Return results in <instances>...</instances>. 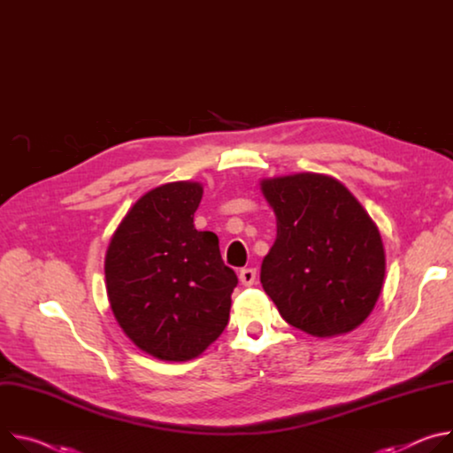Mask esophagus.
<instances>
[{"instance_id": "34e87169", "label": "esophagus", "mask_w": 453, "mask_h": 453, "mask_svg": "<svg viewBox=\"0 0 453 453\" xmlns=\"http://www.w3.org/2000/svg\"><path fill=\"white\" fill-rule=\"evenodd\" d=\"M256 277H257L256 268H244L239 272V280L242 286H254Z\"/></svg>"}]
</instances>
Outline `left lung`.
I'll return each instance as SVG.
<instances>
[{"instance_id":"1","label":"left lung","mask_w":453,"mask_h":453,"mask_svg":"<svg viewBox=\"0 0 453 453\" xmlns=\"http://www.w3.org/2000/svg\"><path fill=\"white\" fill-rule=\"evenodd\" d=\"M277 237L261 282L280 317L311 336L357 329L374 310L385 279L380 230L338 180L296 173L261 180Z\"/></svg>"}]
</instances>
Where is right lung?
I'll return each mask as SVG.
<instances>
[{
  "instance_id": "add662e5",
  "label": "right lung",
  "mask_w": 453,
  "mask_h": 453,
  "mask_svg": "<svg viewBox=\"0 0 453 453\" xmlns=\"http://www.w3.org/2000/svg\"><path fill=\"white\" fill-rule=\"evenodd\" d=\"M203 185L145 192L115 230L104 261L111 311L126 336L164 362L199 357L228 324L237 277L214 232L194 228Z\"/></svg>"
}]
</instances>
